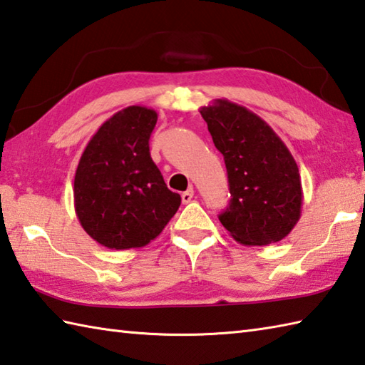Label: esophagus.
Listing matches in <instances>:
<instances>
[{
	"instance_id": "1",
	"label": "esophagus",
	"mask_w": 365,
	"mask_h": 365,
	"mask_svg": "<svg viewBox=\"0 0 365 365\" xmlns=\"http://www.w3.org/2000/svg\"><path fill=\"white\" fill-rule=\"evenodd\" d=\"M192 196H195V190H192V188H190V190H187V191H183V192H182V202H183V204L191 202Z\"/></svg>"
}]
</instances>
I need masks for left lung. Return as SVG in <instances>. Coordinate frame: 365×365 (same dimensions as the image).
<instances>
[{"mask_svg": "<svg viewBox=\"0 0 365 365\" xmlns=\"http://www.w3.org/2000/svg\"><path fill=\"white\" fill-rule=\"evenodd\" d=\"M225 158L231 201L220 221L242 245L280 242L301 218L302 185L288 147L261 117L227 99L201 107Z\"/></svg>", "mask_w": 365, "mask_h": 365, "instance_id": "1", "label": "left lung"}]
</instances>
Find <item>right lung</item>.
<instances>
[{
    "instance_id": "right-lung-1",
    "label": "right lung",
    "mask_w": 365,
    "mask_h": 365,
    "mask_svg": "<svg viewBox=\"0 0 365 365\" xmlns=\"http://www.w3.org/2000/svg\"><path fill=\"white\" fill-rule=\"evenodd\" d=\"M158 113L130 106L104 121L85 147L74 177V207L98 244L130 250L150 244L175 215L173 192L150 156Z\"/></svg>"
}]
</instances>
